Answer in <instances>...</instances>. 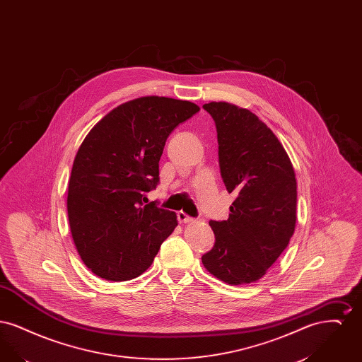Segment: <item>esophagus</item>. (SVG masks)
Here are the masks:
<instances>
[{"label":"esophagus","mask_w":362,"mask_h":362,"mask_svg":"<svg viewBox=\"0 0 362 362\" xmlns=\"http://www.w3.org/2000/svg\"><path fill=\"white\" fill-rule=\"evenodd\" d=\"M177 220H179L180 224H189V223L194 221V218L187 216L185 211H179L177 213Z\"/></svg>","instance_id":"obj_1"}]
</instances>
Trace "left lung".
<instances>
[{
  "label": "left lung",
  "mask_w": 362,
  "mask_h": 362,
  "mask_svg": "<svg viewBox=\"0 0 362 362\" xmlns=\"http://www.w3.org/2000/svg\"><path fill=\"white\" fill-rule=\"evenodd\" d=\"M204 108L216 123L225 187L238 197L226 221L209 223L216 243L202 263L225 284H251L266 274L294 232L292 161L276 134L250 110L226 102Z\"/></svg>",
  "instance_id": "8db88e82"
}]
</instances>
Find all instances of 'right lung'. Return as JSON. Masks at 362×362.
Segmentation results:
<instances>
[{
	"instance_id": "add662e5",
	"label": "right lung",
	"mask_w": 362,
	"mask_h": 362,
	"mask_svg": "<svg viewBox=\"0 0 362 362\" xmlns=\"http://www.w3.org/2000/svg\"><path fill=\"white\" fill-rule=\"evenodd\" d=\"M197 104L145 96L110 111L86 134L74 157L68 217L86 267L107 281H129L153 262L177 225L176 214L146 204L158 185V161L173 129Z\"/></svg>"
}]
</instances>
